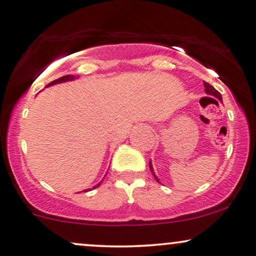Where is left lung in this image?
<instances>
[{"label": "left lung", "mask_w": 256, "mask_h": 256, "mask_svg": "<svg viewBox=\"0 0 256 256\" xmlns=\"http://www.w3.org/2000/svg\"><path fill=\"white\" fill-rule=\"evenodd\" d=\"M204 87H205V92H206V94H208V95H212V96L217 98L218 100H220V101H222V95H220V92H218V90H216V89H214V87H212L211 84H208V82H204ZM149 167H150V170L152 172V174H154V178H156V181H158V182H160V181H158V178H156L155 173H154V169H152V162L149 163Z\"/></svg>", "instance_id": "left-lung-1"}]
</instances>
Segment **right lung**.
<instances>
[{
	"label": "right lung",
	"mask_w": 256,
	"mask_h": 256,
	"mask_svg": "<svg viewBox=\"0 0 256 256\" xmlns=\"http://www.w3.org/2000/svg\"><path fill=\"white\" fill-rule=\"evenodd\" d=\"M74 78H75V76H72V75H66V76H63V78H60L54 80V81L50 82V83H48V86H46V87H48V86H52V84H57V83H60V82L72 81V80H74ZM100 184H96V186H94V187H93V190H94V188H96V187L100 186ZM87 190H83V192H87Z\"/></svg>",
	"instance_id": "add662e5"
}]
</instances>
